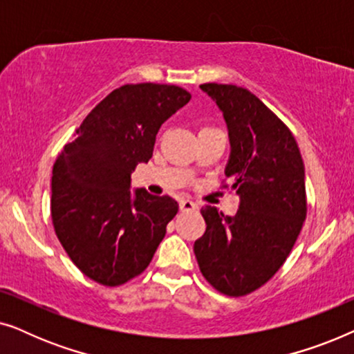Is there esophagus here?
I'll list each match as a JSON object with an SVG mask.
<instances>
[{"mask_svg":"<svg viewBox=\"0 0 354 354\" xmlns=\"http://www.w3.org/2000/svg\"><path fill=\"white\" fill-rule=\"evenodd\" d=\"M178 206H180V211L182 212H190V211L198 209V206L193 201H190V200H182L180 205H178Z\"/></svg>","mask_w":354,"mask_h":354,"instance_id":"34e87169","label":"esophagus"}]
</instances>
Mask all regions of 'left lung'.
Instances as JSON below:
<instances>
[{
    "label": "left lung",
    "mask_w": 354,
    "mask_h": 354,
    "mask_svg": "<svg viewBox=\"0 0 354 354\" xmlns=\"http://www.w3.org/2000/svg\"><path fill=\"white\" fill-rule=\"evenodd\" d=\"M229 130L225 177L240 195L235 216L201 207L195 241L201 274L229 297L248 295L285 263L306 219L304 164L293 135L263 101L236 85L203 84Z\"/></svg>",
    "instance_id": "obj_1"
}]
</instances>
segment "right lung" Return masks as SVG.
I'll list each match as a JSON object with an SVG mask.
<instances>
[{
  "label": "right lung",
  "mask_w": 354,
  "mask_h": 354,
  "mask_svg": "<svg viewBox=\"0 0 354 354\" xmlns=\"http://www.w3.org/2000/svg\"><path fill=\"white\" fill-rule=\"evenodd\" d=\"M192 95L176 85H124L91 109L56 159L51 217L77 268L115 287L142 274L177 214L171 196L132 190V172L153 156L161 125Z\"/></svg>",
  "instance_id": "right-lung-1"
}]
</instances>
